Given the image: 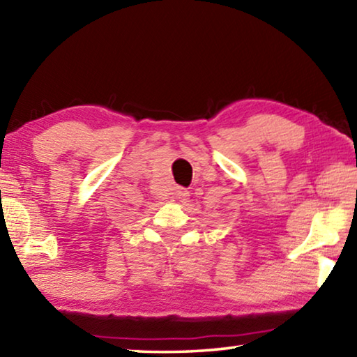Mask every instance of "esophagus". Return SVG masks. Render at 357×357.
I'll use <instances>...</instances> for the list:
<instances>
[{
    "instance_id": "1",
    "label": "esophagus",
    "mask_w": 357,
    "mask_h": 357,
    "mask_svg": "<svg viewBox=\"0 0 357 357\" xmlns=\"http://www.w3.org/2000/svg\"><path fill=\"white\" fill-rule=\"evenodd\" d=\"M176 195H178V198H179L181 202H184V200H187V197H189V192H187L185 189H179L176 192Z\"/></svg>"
}]
</instances>
